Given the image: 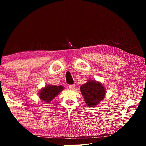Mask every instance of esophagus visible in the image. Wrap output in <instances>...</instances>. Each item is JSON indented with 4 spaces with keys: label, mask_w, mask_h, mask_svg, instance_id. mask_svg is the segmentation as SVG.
<instances>
[{
    "label": "esophagus",
    "mask_w": 146,
    "mask_h": 146,
    "mask_svg": "<svg viewBox=\"0 0 146 146\" xmlns=\"http://www.w3.org/2000/svg\"><path fill=\"white\" fill-rule=\"evenodd\" d=\"M69 88L70 89V90H73L74 88H75V85L74 84H71V85H69Z\"/></svg>",
    "instance_id": "obj_1"
}]
</instances>
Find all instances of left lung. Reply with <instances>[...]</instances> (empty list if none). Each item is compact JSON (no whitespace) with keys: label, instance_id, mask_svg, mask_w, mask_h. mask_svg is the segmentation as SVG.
<instances>
[{"label":"left lung","instance_id":"obj_1","mask_svg":"<svg viewBox=\"0 0 146 146\" xmlns=\"http://www.w3.org/2000/svg\"><path fill=\"white\" fill-rule=\"evenodd\" d=\"M80 91L86 104L94 107L102 101L106 95V90L102 84L90 80L80 86Z\"/></svg>","mask_w":146,"mask_h":146}]
</instances>
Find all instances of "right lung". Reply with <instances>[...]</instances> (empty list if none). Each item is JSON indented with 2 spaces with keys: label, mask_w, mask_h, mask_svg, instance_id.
<instances>
[{
  "label": "right lung",
  "mask_w": 146,
  "mask_h": 146,
  "mask_svg": "<svg viewBox=\"0 0 146 146\" xmlns=\"http://www.w3.org/2000/svg\"><path fill=\"white\" fill-rule=\"evenodd\" d=\"M62 86L48 85L42 89L39 93V97L46 103H50L55 97H56L61 91L64 90Z\"/></svg>",
  "instance_id": "obj_1"
}]
</instances>
